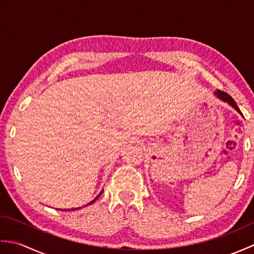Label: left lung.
I'll use <instances>...</instances> for the list:
<instances>
[{"label":"left lung","instance_id":"1","mask_svg":"<svg viewBox=\"0 0 254 254\" xmlns=\"http://www.w3.org/2000/svg\"><path fill=\"white\" fill-rule=\"evenodd\" d=\"M214 94L216 95L217 98H219L220 100H223V101H225V102H227L228 105H230L231 107L234 108V109H236L237 111H238V112L240 113V115H242L240 109H239V108L237 107V105H236V101H235L233 98H231V97H230L227 93H224V91H222V90H216Z\"/></svg>","mask_w":254,"mask_h":254}]
</instances>
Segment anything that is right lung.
Here are the masks:
<instances>
[{
    "mask_svg": "<svg viewBox=\"0 0 254 254\" xmlns=\"http://www.w3.org/2000/svg\"><path fill=\"white\" fill-rule=\"evenodd\" d=\"M101 193H102V191H101V192H100V193L98 194V195H97V196H96V197H95V198L93 199V201H90V202H89L88 204H86V205H84V206H87V205H90V204H93V203H94V202L96 201V199H97V198H98V197H99V196L101 195ZM78 208H80V207H75V208H71V209H62V210H64V212H66V210H75V209H78ZM60 210H61V209H60Z\"/></svg>",
    "mask_w": 254,
    "mask_h": 254,
    "instance_id": "add662e5",
    "label": "right lung"
}]
</instances>
